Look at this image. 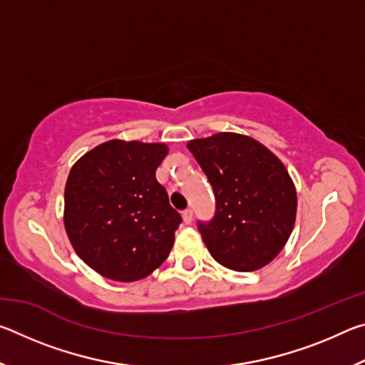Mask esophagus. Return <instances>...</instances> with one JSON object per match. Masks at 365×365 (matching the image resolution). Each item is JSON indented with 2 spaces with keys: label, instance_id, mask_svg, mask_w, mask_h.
<instances>
[{
  "label": "esophagus",
  "instance_id": "1",
  "mask_svg": "<svg viewBox=\"0 0 365 365\" xmlns=\"http://www.w3.org/2000/svg\"><path fill=\"white\" fill-rule=\"evenodd\" d=\"M182 217L185 224H191V220H193V211H191V209H185L182 212Z\"/></svg>",
  "mask_w": 365,
  "mask_h": 365
}]
</instances>
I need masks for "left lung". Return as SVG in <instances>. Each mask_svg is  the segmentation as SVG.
<instances>
[{
  "mask_svg": "<svg viewBox=\"0 0 365 365\" xmlns=\"http://www.w3.org/2000/svg\"><path fill=\"white\" fill-rule=\"evenodd\" d=\"M215 196V215L197 228L220 265L252 272L274 261L296 220L294 183L282 160L257 140L219 132L188 141Z\"/></svg>",
  "mask_w": 365,
  "mask_h": 365,
  "instance_id": "left-lung-1",
  "label": "left lung"
}]
</instances>
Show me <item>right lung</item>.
Returning <instances> with one entry per match:
<instances>
[{
  "mask_svg": "<svg viewBox=\"0 0 365 365\" xmlns=\"http://www.w3.org/2000/svg\"><path fill=\"white\" fill-rule=\"evenodd\" d=\"M165 143L109 140L72 165L64 190V227L78 257L115 282L153 274L172 250L182 217L156 169Z\"/></svg>",
  "mask_w": 365,
  "mask_h": 365,
  "instance_id": "add662e5",
  "label": "right lung"
}]
</instances>
